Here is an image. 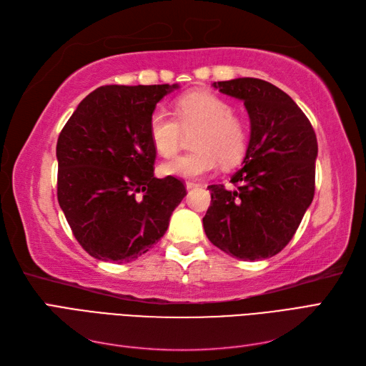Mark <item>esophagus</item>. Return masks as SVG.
I'll return each instance as SVG.
<instances>
[{
    "mask_svg": "<svg viewBox=\"0 0 366 366\" xmlns=\"http://www.w3.org/2000/svg\"><path fill=\"white\" fill-rule=\"evenodd\" d=\"M197 186H200V183L191 182V180H187V182H186V187H187V189H192V187H197Z\"/></svg>",
    "mask_w": 366,
    "mask_h": 366,
    "instance_id": "obj_1",
    "label": "esophagus"
}]
</instances>
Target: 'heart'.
Returning a JSON list of instances; mask_svg holds the SVG:
<instances>
[{"instance_id":"obj_1","label":"heart","mask_w":366,"mask_h":366,"mask_svg":"<svg viewBox=\"0 0 366 366\" xmlns=\"http://www.w3.org/2000/svg\"><path fill=\"white\" fill-rule=\"evenodd\" d=\"M175 117L163 109L149 116L148 132L152 147L163 157L179 152L184 132L197 129L192 139L195 151L160 166L164 175L198 179L212 172L219 162L234 164L244 156L249 143V122L226 101L209 92H192L175 101Z\"/></svg>"}]
</instances>
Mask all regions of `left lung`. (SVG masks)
I'll return each mask as SVG.
<instances>
[{"label":"left lung","mask_w":366,"mask_h":366,"mask_svg":"<svg viewBox=\"0 0 366 366\" xmlns=\"http://www.w3.org/2000/svg\"><path fill=\"white\" fill-rule=\"evenodd\" d=\"M244 101L250 142L230 183L210 184L203 218L214 246L242 261L270 258L289 244L315 197L317 140L293 99L254 77L214 82Z\"/></svg>","instance_id":"left-lung-1"}]
</instances>
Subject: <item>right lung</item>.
<instances>
[{
  "mask_svg": "<svg viewBox=\"0 0 366 366\" xmlns=\"http://www.w3.org/2000/svg\"><path fill=\"white\" fill-rule=\"evenodd\" d=\"M177 85H105L88 94L58 137V202L82 249L129 262L169 226L186 186L154 177L148 122Z\"/></svg>",
  "mask_w": 366,
  "mask_h": 366,
  "instance_id": "right-lung-1",
  "label": "right lung"
}]
</instances>
